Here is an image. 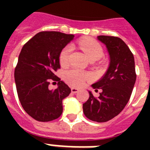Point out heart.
I'll use <instances>...</instances> for the list:
<instances>
[{
	"mask_svg": "<svg viewBox=\"0 0 150 150\" xmlns=\"http://www.w3.org/2000/svg\"><path fill=\"white\" fill-rule=\"evenodd\" d=\"M89 74H87V75H86V76H89Z\"/></svg>",
	"mask_w": 150,
	"mask_h": 150,
	"instance_id": "heart-1",
	"label": "heart"
}]
</instances>
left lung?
Wrapping results in <instances>:
<instances>
[{
	"instance_id": "left-lung-1",
	"label": "left lung",
	"mask_w": 150,
	"mask_h": 150,
	"mask_svg": "<svg viewBox=\"0 0 150 150\" xmlns=\"http://www.w3.org/2000/svg\"><path fill=\"white\" fill-rule=\"evenodd\" d=\"M73 39L74 35L60 32H40L20 52L15 69L18 96L25 111L36 121H53L63 112L62 100L71 89L55 72L61 68V50Z\"/></svg>"
}]
</instances>
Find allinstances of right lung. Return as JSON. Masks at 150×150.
Returning <instances> with one entry per match:
<instances>
[{
    "mask_svg": "<svg viewBox=\"0 0 150 150\" xmlns=\"http://www.w3.org/2000/svg\"><path fill=\"white\" fill-rule=\"evenodd\" d=\"M97 40L106 46L110 56L108 69L100 81L92 85L95 90L83 103L87 118L106 122L117 116L132 93L136 80L132 53L122 40L110 36H99Z\"/></svg>",
    "mask_w": 150,
    "mask_h": 150,
    "instance_id": "1",
    "label": "right lung"
}]
</instances>
